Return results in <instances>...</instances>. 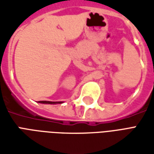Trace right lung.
I'll return each mask as SVG.
<instances>
[{
  "label": "right lung",
  "instance_id": "right-lung-1",
  "mask_svg": "<svg viewBox=\"0 0 154 154\" xmlns=\"http://www.w3.org/2000/svg\"><path fill=\"white\" fill-rule=\"evenodd\" d=\"M38 103L51 104V105H55V104H62V103H63V101H47V100H42V101H38Z\"/></svg>",
  "mask_w": 154,
  "mask_h": 154
}]
</instances>
